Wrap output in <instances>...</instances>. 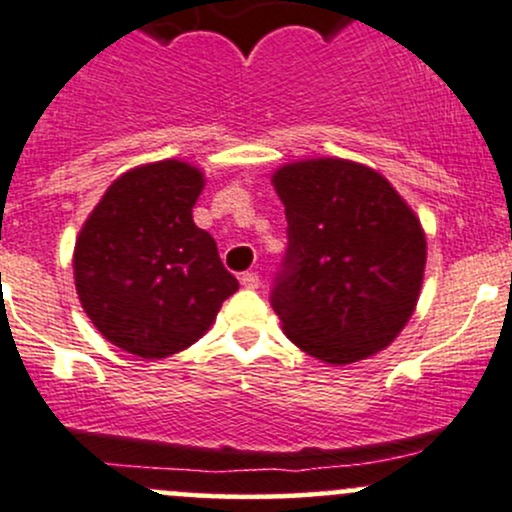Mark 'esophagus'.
<instances>
[{
	"label": "esophagus",
	"mask_w": 512,
	"mask_h": 512,
	"mask_svg": "<svg viewBox=\"0 0 512 512\" xmlns=\"http://www.w3.org/2000/svg\"><path fill=\"white\" fill-rule=\"evenodd\" d=\"M240 284L245 289H257V287H260V274H257V272L240 274Z\"/></svg>",
	"instance_id": "obj_1"
}]
</instances>
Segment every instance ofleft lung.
Instances as JSON below:
<instances>
[{"label":"left lung","instance_id":"8db88e82","mask_svg":"<svg viewBox=\"0 0 512 512\" xmlns=\"http://www.w3.org/2000/svg\"><path fill=\"white\" fill-rule=\"evenodd\" d=\"M272 186L289 225L272 289L282 331L328 365L383 351L422 292L427 235L417 215L383 174L351 159L292 161Z\"/></svg>","mask_w":512,"mask_h":512}]
</instances>
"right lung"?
<instances>
[{
  "mask_svg": "<svg viewBox=\"0 0 512 512\" xmlns=\"http://www.w3.org/2000/svg\"><path fill=\"white\" fill-rule=\"evenodd\" d=\"M203 186L206 176L188 161L134 166L112 181L75 240L85 314L137 358L159 360L196 343L240 287L215 240L193 223Z\"/></svg>",
  "mask_w": 512,
  "mask_h": 512,
  "instance_id": "right-lung-1",
  "label": "right lung"
}]
</instances>
